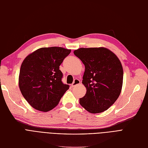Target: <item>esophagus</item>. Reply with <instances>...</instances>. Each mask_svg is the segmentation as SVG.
<instances>
[{
    "label": "esophagus",
    "mask_w": 148,
    "mask_h": 148,
    "mask_svg": "<svg viewBox=\"0 0 148 148\" xmlns=\"http://www.w3.org/2000/svg\"><path fill=\"white\" fill-rule=\"evenodd\" d=\"M80 84V81L79 80V79H75L74 80L73 83L72 84V85H71V87H74L75 86H76V85H78V84Z\"/></svg>",
    "instance_id": "esophagus-1"
}]
</instances>
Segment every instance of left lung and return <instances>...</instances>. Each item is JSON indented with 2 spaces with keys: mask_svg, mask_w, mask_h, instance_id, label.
I'll use <instances>...</instances> for the list:
<instances>
[{
  "mask_svg": "<svg viewBox=\"0 0 148 148\" xmlns=\"http://www.w3.org/2000/svg\"><path fill=\"white\" fill-rule=\"evenodd\" d=\"M74 55L85 65L82 84L86 87L80 105L90 113H100L111 107L121 94L123 68L112 51L104 47L80 48Z\"/></svg>",
  "mask_w": 148,
  "mask_h": 148,
  "instance_id": "8db88e82",
  "label": "left lung"
}]
</instances>
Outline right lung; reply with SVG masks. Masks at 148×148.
Returning <instances> with one entry per match:
<instances>
[{"instance_id": "1", "label": "right lung", "mask_w": 148, "mask_h": 148, "mask_svg": "<svg viewBox=\"0 0 148 148\" xmlns=\"http://www.w3.org/2000/svg\"><path fill=\"white\" fill-rule=\"evenodd\" d=\"M71 50L43 47L23 60L19 75V87L24 98L37 110L47 112L56 106L69 89L61 81L60 64Z\"/></svg>"}]
</instances>
